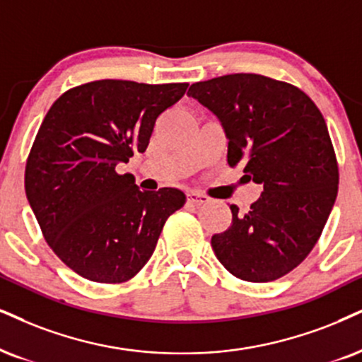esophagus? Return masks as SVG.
Wrapping results in <instances>:
<instances>
[{
    "label": "esophagus",
    "instance_id": "1",
    "mask_svg": "<svg viewBox=\"0 0 362 362\" xmlns=\"http://www.w3.org/2000/svg\"><path fill=\"white\" fill-rule=\"evenodd\" d=\"M188 202L193 204H204L209 202V198L204 194H199V193H194V191H191V193H188Z\"/></svg>",
    "mask_w": 362,
    "mask_h": 362
}]
</instances>
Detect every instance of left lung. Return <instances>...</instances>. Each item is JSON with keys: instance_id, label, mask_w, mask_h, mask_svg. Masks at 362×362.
Wrapping results in <instances>:
<instances>
[{"instance_id": "left-lung-1", "label": "left lung", "mask_w": 362, "mask_h": 362, "mask_svg": "<svg viewBox=\"0 0 362 362\" xmlns=\"http://www.w3.org/2000/svg\"><path fill=\"white\" fill-rule=\"evenodd\" d=\"M188 95L220 120L228 163L263 193L211 236L218 260L247 282H272L293 270L319 240L337 196L339 171L325 120L304 92L257 74L196 82Z\"/></svg>"}]
</instances>
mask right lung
<instances>
[{"mask_svg": "<svg viewBox=\"0 0 362 362\" xmlns=\"http://www.w3.org/2000/svg\"><path fill=\"white\" fill-rule=\"evenodd\" d=\"M188 83L95 80L70 88L45 115L26 160V198L45 240L92 282L132 279L164 223L186 202L177 188L141 191L120 163L144 153L156 119Z\"/></svg>", "mask_w": 362, "mask_h": 362, "instance_id": "obj_1", "label": "right lung"}]
</instances>
